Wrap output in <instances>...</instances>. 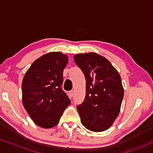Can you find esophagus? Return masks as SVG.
<instances>
[{
    "label": "esophagus",
    "mask_w": 153,
    "mask_h": 153,
    "mask_svg": "<svg viewBox=\"0 0 153 153\" xmlns=\"http://www.w3.org/2000/svg\"><path fill=\"white\" fill-rule=\"evenodd\" d=\"M74 95H75L74 90H72L70 91V96H71V97H73V96H74Z\"/></svg>",
    "instance_id": "34e87169"
}]
</instances>
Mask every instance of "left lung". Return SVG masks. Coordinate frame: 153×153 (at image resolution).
I'll return each mask as SVG.
<instances>
[{
    "label": "left lung",
    "instance_id": "obj_1",
    "mask_svg": "<svg viewBox=\"0 0 153 153\" xmlns=\"http://www.w3.org/2000/svg\"><path fill=\"white\" fill-rule=\"evenodd\" d=\"M73 58L86 80L85 99L77 106L81 123L91 131L106 130L118 117L124 97L120 75L98 54H79Z\"/></svg>",
    "mask_w": 153,
    "mask_h": 153
}]
</instances>
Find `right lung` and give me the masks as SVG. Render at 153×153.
Instances as JSON below:
<instances>
[{
    "label": "right lung",
    "mask_w": 153,
    "mask_h": 153,
    "mask_svg": "<svg viewBox=\"0 0 153 153\" xmlns=\"http://www.w3.org/2000/svg\"><path fill=\"white\" fill-rule=\"evenodd\" d=\"M66 54L53 52L34 61L22 81L24 108L36 125L53 127L71 103L62 90L63 71L68 64Z\"/></svg>",
    "instance_id": "1"
}]
</instances>
